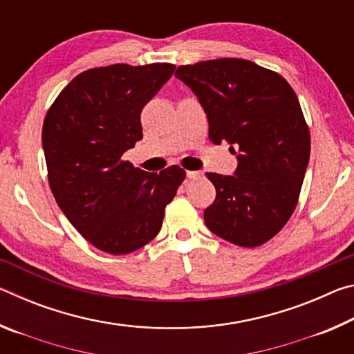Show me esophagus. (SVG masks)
I'll return each mask as SVG.
<instances>
[{
    "label": "esophagus",
    "mask_w": 354,
    "mask_h": 354,
    "mask_svg": "<svg viewBox=\"0 0 354 354\" xmlns=\"http://www.w3.org/2000/svg\"><path fill=\"white\" fill-rule=\"evenodd\" d=\"M201 176V171H194V170H187V178L189 179H196Z\"/></svg>",
    "instance_id": "obj_1"
}]
</instances>
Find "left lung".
Segmentation results:
<instances>
[{
	"label": "left lung",
	"mask_w": 354,
	"mask_h": 354,
	"mask_svg": "<svg viewBox=\"0 0 354 354\" xmlns=\"http://www.w3.org/2000/svg\"><path fill=\"white\" fill-rule=\"evenodd\" d=\"M175 76L205 109L209 139L226 140L237 156L232 176L206 173L217 196L205 223L239 247H259L290 218L308 169L310 136L297 95L283 76L247 59L181 65Z\"/></svg>",
	"instance_id": "obj_1"
}]
</instances>
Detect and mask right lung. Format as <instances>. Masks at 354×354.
<instances>
[{"mask_svg": "<svg viewBox=\"0 0 354 354\" xmlns=\"http://www.w3.org/2000/svg\"><path fill=\"white\" fill-rule=\"evenodd\" d=\"M175 71L171 64H115L82 71L48 111L41 145L56 203L80 234L109 254L158 236L185 171L148 173L123 160L142 140L140 113Z\"/></svg>", "mask_w": 354, "mask_h": 354, "instance_id": "obj_1", "label": "right lung"}]
</instances>
